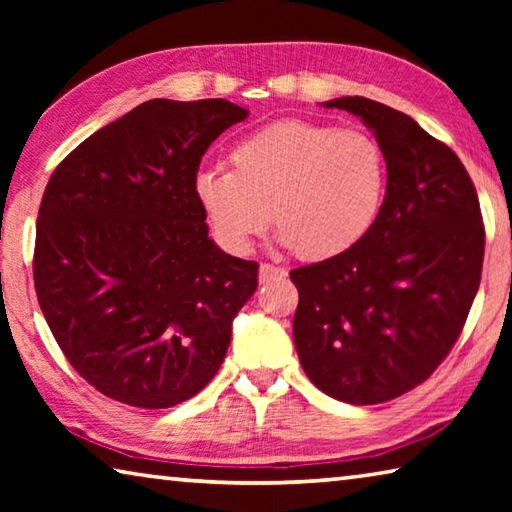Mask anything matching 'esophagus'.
I'll use <instances>...</instances> for the list:
<instances>
[{
    "label": "esophagus",
    "mask_w": 512,
    "mask_h": 512,
    "mask_svg": "<svg viewBox=\"0 0 512 512\" xmlns=\"http://www.w3.org/2000/svg\"><path fill=\"white\" fill-rule=\"evenodd\" d=\"M287 275L282 266H273V264H259V282H273L280 280V277Z\"/></svg>",
    "instance_id": "1"
}]
</instances>
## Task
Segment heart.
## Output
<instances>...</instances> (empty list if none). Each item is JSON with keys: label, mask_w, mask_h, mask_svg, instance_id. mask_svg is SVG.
<instances>
[{"label": "heart", "mask_w": 512, "mask_h": 512, "mask_svg": "<svg viewBox=\"0 0 512 512\" xmlns=\"http://www.w3.org/2000/svg\"><path fill=\"white\" fill-rule=\"evenodd\" d=\"M232 169H203L194 194L223 246L248 253L268 221L302 259L345 253L375 228L388 196V155L375 135L307 119L241 140Z\"/></svg>", "instance_id": "obj_1"}]
</instances>
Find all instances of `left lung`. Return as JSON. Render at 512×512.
<instances>
[{"label":"left lung","instance_id":"obj_1","mask_svg":"<svg viewBox=\"0 0 512 512\" xmlns=\"http://www.w3.org/2000/svg\"><path fill=\"white\" fill-rule=\"evenodd\" d=\"M325 108L361 117L388 155L384 212L345 253L293 268V341L311 384L348 404L411 391L454 348L481 282L479 196L447 144L366 97Z\"/></svg>","mask_w":512,"mask_h":512}]
</instances>
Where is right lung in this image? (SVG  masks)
Listing matches in <instances>:
<instances>
[{
  "instance_id": "obj_1",
  "label": "right lung",
  "mask_w": 512,
  "mask_h": 512,
  "mask_svg": "<svg viewBox=\"0 0 512 512\" xmlns=\"http://www.w3.org/2000/svg\"><path fill=\"white\" fill-rule=\"evenodd\" d=\"M246 117L225 99H151L51 173L38 302L67 361L112 400L169 409L221 368L259 266L207 237L194 180L210 144Z\"/></svg>"
}]
</instances>
